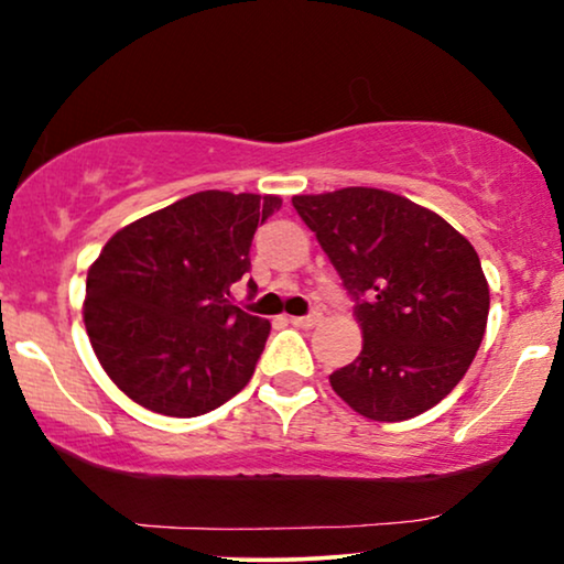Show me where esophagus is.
<instances>
[{
    "instance_id": "obj_1",
    "label": "esophagus",
    "mask_w": 564,
    "mask_h": 564,
    "mask_svg": "<svg viewBox=\"0 0 564 564\" xmlns=\"http://www.w3.org/2000/svg\"><path fill=\"white\" fill-rule=\"evenodd\" d=\"M289 323L296 327H315L319 323V312H312V315H304V317H289Z\"/></svg>"
}]
</instances>
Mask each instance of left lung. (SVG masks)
Masks as SVG:
<instances>
[{
	"mask_svg": "<svg viewBox=\"0 0 564 564\" xmlns=\"http://www.w3.org/2000/svg\"><path fill=\"white\" fill-rule=\"evenodd\" d=\"M291 203L356 299L365 344L330 375L335 393L372 422L437 405L487 330L489 283L471 241L395 192L344 187Z\"/></svg>",
	"mask_w": 564,
	"mask_h": 564,
	"instance_id": "1",
	"label": "left lung"
}]
</instances>
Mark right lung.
Listing matches in <instances>:
<instances>
[{"label": "right lung", "instance_id": "1", "mask_svg": "<svg viewBox=\"0 0 564 564\" xmlns=\"http://www.w3.org/2000/svg\"><path fill=\"white\" fill-rule=\"evenodd\" d=\"M281 203L205 189L106 241L85 281V330L104 372L142 409L199 416L252 380L270 323L239 310L231 289Z\"/></svg>", "mask_w": 564, "mask_h": 564}]
</instances>
